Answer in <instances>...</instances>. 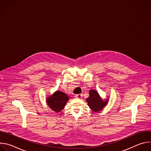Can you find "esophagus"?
<instances>
[{"label":"esophagus","instance_id":"esophagus-1","mask_svg":"<svg viewBox=\"0 0 151 151\" xmlns=\"http://www.w3.org/2000/svg\"><path fill=\"white\" fill-rule=\"evenodd\" d=\"M76 98H78V99H81V98H82V95L81 94H76V95H75V96Z\"/></svg>","mask_w":151,"mask_h":151}]
</instances>
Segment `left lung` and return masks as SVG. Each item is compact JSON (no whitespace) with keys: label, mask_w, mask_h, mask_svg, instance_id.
<instances>
[{"label":"left lung","mask_w":151,"mask_h":151,"mask_svg":"<svg viewBox=\"0 0 151 151\" xmlns=\"http://www.w3.org/2000/svg\"><path fill=\"white\" fill-rule=\"evenodd\" d=\"M89 94V97L86 99V101L88 103L90 108L93 112H99L101 111L108 103V99H106L105 101L103 100L98 92L96 90H90Z\"/></svg>","instance_id":"8db88e82"}]
</instances>
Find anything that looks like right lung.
Returning a JSON list of instances; mask_svg holds the SVG:
<instances>
[{
    "mask_svg": "<svg viewBox=\"0 0 151 151\" xmlns=\"http://www.w3.org/2000/svg\"><path fill=\"white\" fill-rule=\"evenodd\" d=\"M69 98L64 93L57 91L47 98V103L54 112H59L63 109Z\"/></svg>",
    "mask_w": 151,
    "mask_h": 151,
    "instance_id": "1",
    "label": "right lung"
}]
</instances>
